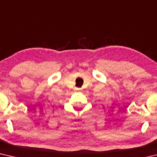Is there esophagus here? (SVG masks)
<instances>
[{"label": "esophagus", "mask_w": 157, "mask_h": 157, "mask_svg": "<svg viewBox=\"0 0 157 157\" xmlns=\"http://www.w3.org/2000/svg\"><path fill=\"white\" fill-rule=\"evenodd\" d=\"M77 90H81V89H79L78 88V89H77Z\"/></svg>", "instance_id": "1"}]
</instances>
